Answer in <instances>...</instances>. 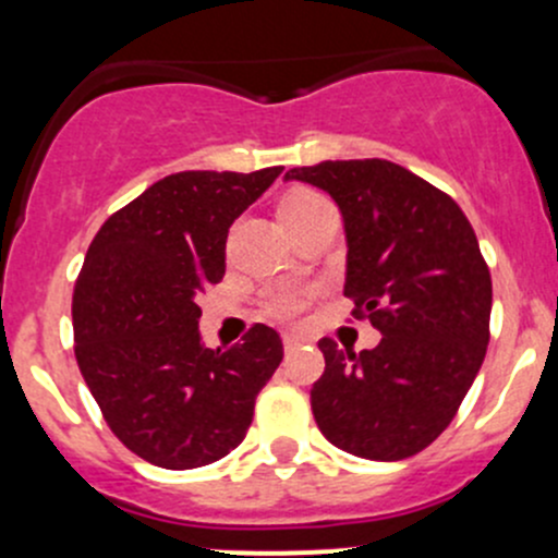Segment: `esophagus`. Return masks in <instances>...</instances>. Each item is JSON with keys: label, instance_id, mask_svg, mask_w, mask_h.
Listing matches in <instances>:
<instances>
[{"label": "esophagus", "instance_id": "obj_1", "mask_svg": "<svg viewBox=\"0 0 558 558\" xmlns=\"http://www.w3.org/2000/svg\"><path fill=\"white\" fill-rule=\"evenodd\" d=\"M303 343H306V338L298 336V332H287V336H284V349H287V352H295V349L303 347Z\"/></svg>", "mask_w": 558, "mask_h": 558}]
</instances>
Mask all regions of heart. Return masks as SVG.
<instances>
[{
    "label": "heart",
    "mask_w": 558,
    "mask_h": 558,
    "mask_svg": "<svg viewBox=\"0 0 558 558\" xmlns=\"http://www.w3.org/2000/svg\"><path fill=\"white\" fill-rule=\"evenodd\" d=\"M322 201L325 198L314 191L287 193L284 198L279 201V220L281 217H290V215H298V211L312 209V206L322 204ZM301 308H303V295H298V292H279V295H274L271 301H268V312L279 319H292Z\"/></svg>",
    "instance_id": "1"
}]
</instances>
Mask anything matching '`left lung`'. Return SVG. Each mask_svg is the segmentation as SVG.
<instances>
[{
	"label": "left lung",
	"mask_w": 558,
	"mask_h": 558,
	"mask_svg": "<svg viewBox=\"0 0 558 558\" xmlns=\"http://www.w3.org/2000/svg\"><path fill=\"white\" fill-rule=\"evenodd\" d=\"M284 180L338 204L349 246L343 295L381 332L360 354L322 338L317 427L354 457H413L449 427L489 347L492 277L473 226L451 195L392 160H322Z\"/></svg>",
	"instance_id": "left-lung-1"
}]
</instances>
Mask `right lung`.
Returning <instances> with one entry per match:
<instances>
[{"label": "right lung", "mask_w": 558, "mask_h": 558, "mask_svg": "<svg viewBox=\"0 0 558 558\" xmlns=\"http://www.w3.org/2000/svg\"><path fill=\"white\" fill-rule=\"evenodd\" d=\"M281 171L169 174L90 241L72 295L74 357L109 429L145 462L191 470L231 453L284 357L266 325L206 349L195 303L226 277L228 228Z\"/></svg>", "instance_id": "1"}]
</instances>
